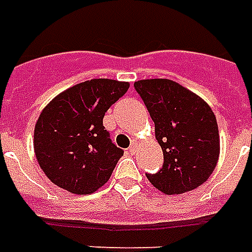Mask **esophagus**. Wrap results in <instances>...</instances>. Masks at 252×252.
Wrapping results in <instances>:
<instances>
[{
	"instance_id": "1",
	"label": "esophagus",
	"mask_w": 252,
	"mask_h": 252,
	"mask_svg": "<svg viewBox=\"0 0 252 252\" xmlns=\"http://www.w3.org/2000/svg\"><path fill=\"white\" fill-rule=\"evenodd\" d=\"M135 152H136V146H135V145H132V146H131V148L128 149V153H131V155H134Z\"/></svg>"
}]
</instances>
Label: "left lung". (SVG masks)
<instances>
[{"label": "left lung", "instance_id": "8db88e82", "mask_svg": "<svg viewBox=\"0 0 252 252\" xmlns=\"http://www.w3.org/2000/svg\"><path fill=\"white\" fill-rule=\"evenodd\" d=\"M155 123V136L164 163L146 174L166 195L184 194L204 184L219 160L220 138L216 117L202 97L170 79L134 83Z\"/></svg>", "mask_w": 252, "mask_h": 252}]
</instances>
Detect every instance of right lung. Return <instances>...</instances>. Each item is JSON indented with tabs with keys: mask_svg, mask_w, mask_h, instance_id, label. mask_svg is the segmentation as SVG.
I'll list each match as a JSON object with an SVG mask.
<instances>
[{
	"mask_svg": "<svg viewBox=\"0 0 252 252\" xmlns=\"http://www.w3.org/2000/svg\"><path fill=\"white\" fill-rule=\"evenodd\" d=\"M128 88V82L91 79L61 92L43 109L33 148L53 184L88 195L109 181L124 151L111 142L103 117Z\"/></svg>",
	"mask_w": 252,
	"mask_h": 252,
	"instance_id": "right-lung-1",
	"label": "right lung"
}]
</instances>
